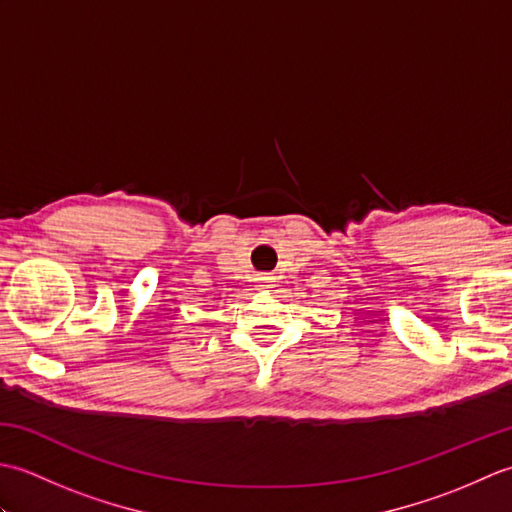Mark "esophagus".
Returning <instances> with one entry per match:
<instances>
[{"instance_id": "34e87169", "label": "esophagus", "mask_w": 512, "mask_h": 512, "mask_svg": "<svg viewBox=\"0 0 512 512\" xmlns=\"http://www.w3.org/2000/svg\"><path fill=\"white\" fill-rule=\"evenodd\" d=\"M257 286L259 288H273V286H277V277H273V275H259L257 277Z\"/></svg>"}]
</instances>
